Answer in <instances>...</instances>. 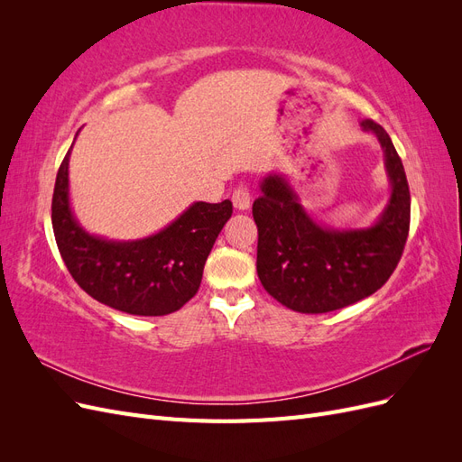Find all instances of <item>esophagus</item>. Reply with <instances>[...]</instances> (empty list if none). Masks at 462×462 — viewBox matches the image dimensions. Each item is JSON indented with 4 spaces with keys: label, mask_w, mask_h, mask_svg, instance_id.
<instances>
[{
    "label": "esophagus",
    "mask_w": 462,
    "mask_h": 462,
    "mask_svg": "<svg viewBox=\"0 0 462 462\" xmlns=\"http://www.w3.org/2000/svg\"><path fill=\"white\" fill-rule=\"evenodd\" d=\"M233 206L236 209H241V212H245V209L250 208V192H248V187L245 185H239L235 190H233Z\"/></svg>",
    "instance_id": "esophagus-1"
}]
</instances>
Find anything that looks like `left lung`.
<instances>
[{"mask_svg": "<svg viewBox=\"0 0 462 462\" xmlns=\"http://www.w3.org/2000/svg\"><path fill=\"white\" fill-rule=\"evenodd\" d=\"M383 150L391 183L387 206L370 227L335 229L316 221L283 173L260 183L253 204L258 226L256 270L263 289L287 309L324 314L380 289L401 260L411 226V192L399 153L382 125L360 123Z\"/></svg>", "mask_w": 462, "mask_h": 462, "instance_id": "left-lung-1", "label": "left lung"}]
</instances>
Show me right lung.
I'll list each match as a JSON object with an SVG mask.
<instances>
[{
  "mask_svg": "<svg viewBox=\"0 0 462 462\" xmlns=\"http://www.w3.org/2000/svg\"><path fill=\"white\" fill-rule=\"evenodd\" d=\"M69 156L55 179L51 226L69 273L82 291L111 309L134 316H165L200 287L204 263L233 204L194 202L170 226L136 241L90 235L69 202Z\"/></svg>",
  "mask_w": 462,
  "mask_h": 462,
  "instance_id": "1",
  "label": "right lung"
}]
</instances>
